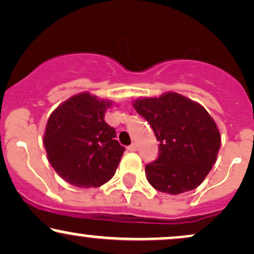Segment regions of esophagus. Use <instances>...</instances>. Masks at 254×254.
Masks as SVG:
<instances>
[{"mask_svg": "<svg viewBox=\"0 0 254 254\" xmlns=\"http://www.w3.org/2000/svg\"><path fill=\"white\" fill-rule=\"evenodd\" d=\"M127 150H129L130 152H135L137 150L136 144H131L130 146H127Z\"/></svg>", "mask_w": 254, "mask_h": 254, "instance_id": "esophagus-1", "label": "esophagus"}]
</instances>
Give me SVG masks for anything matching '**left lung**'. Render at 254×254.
Instances as JSON below:
<instances>
[{
	"mask_svg": "<svg viewBox=\"0 0 254 254\" xmlns=\"http://www.w3.org/2000/svg\"><path fill=\"white\" fill-rule=\"evenodd\" d=\"M132 105L160 142L157 160L145 166L149 183L172 195L198 187L212 170L221 145L214 119L201 104L176 92L138 98Z\"/></svg>",
	"mask_w": 254,
	"mask_h": 254,
	"instance_id": "left-lung-1",
	"label": "left lung"
}]
</instances>
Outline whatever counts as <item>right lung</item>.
<instances>
[{"label": "right lung", "mask_w": 254, "mask_h": 254, "mask_svg": "<svg viewBox=\"0 0 254 254\" xmlns=\"http://www.w3.org/2000/svg\"><path fill=\"white\" fill-rule=\"evenodd\" d=\"M111 105L112 100L81 92L61 103L48 118L44 135L47 158L69 185L100 187L115 175L125 148L104 119Z\"/></svg>", "instance_id": "right-lung-1"}]
</instances>
